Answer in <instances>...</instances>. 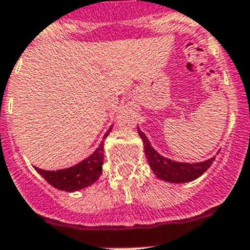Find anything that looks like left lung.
Returning <instances> with one entry per match:
<instances>
[{
    "instance_id": "left-lung-1",
    "label": "left lung",
    "mask_w": 250,
    "mask_h": 250,
    "mask_svg": "<svg viewBox=\"0 0 250 250\" xmlns=\"http://www.w3.org/2000/svg\"><path fill=\"white\" fill-rule=\"evenodd\" d=\"M137 131H139L140 137L143 140L145 155L147 162H149V166L153 169L154 174L163 181L172 182V184H184V182L192 181V180L200 177L212 166L213 160L216 158L213 157L206 162H200V163L174 162V160L160 155L151 146L149 139L146 137L145 133L139 127H137Z\"/></svg>"
}]
</instances>
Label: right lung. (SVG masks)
<instances>
[{
	"label": "right lung",
	"instance_id": "obj_1",
	"mask_svg": "<svg viewBox=\"0 0 250 250\" xmlns=\"http://www.w3.org/2000/svg\"><path fill=\"white\" fill-rule=\"evenodd\" d=\"M110 131L111 127L107 129L104 139ZM103 160H104V143H101L90 157L70 168L59 169V171H44L41 168H34L51 186L62 191L72 192L88 188L90 185L95 184L99 180L100 174L103 173V164H104Z\"/></svg>",
	"mask_w": 250,
	"mask_h": 250
}]
</instances>
